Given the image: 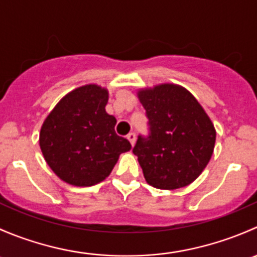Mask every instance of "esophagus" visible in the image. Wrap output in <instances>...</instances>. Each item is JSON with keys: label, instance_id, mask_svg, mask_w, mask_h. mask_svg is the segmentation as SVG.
<instances>
[{"label": "esophagus", "instance_id": "obj_1", "mask_svg": "<svg viewBox=\"0 0 257 257\" xmlns=\"http://www.w3.org/2000/svg\"><path fill=\"white\" fill-rule=\"evenodd\" d=\"M126 138H128V141L131 142V144H132V145L136 144V141H137L136 133H129L128 136H126Z\"/></svg>", "mask_w": 257, "mask_h": 257}]
</instances>
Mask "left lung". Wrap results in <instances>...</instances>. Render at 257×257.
Listing matches in <instances>:
<instances>
[{"label":"left lung","instance_id":"left-lung-1","mask_svg":"<svg viewBox=\"0 0 257 257\" xmlns=\"http://www.w3.org/2000/svg\"><path fill=\"white\" fill-rule=\"evenodd\" d=\"M150 134L133 153L149 185L174 190L193 183L211 159L216 131L196 98L181 85L163 83L137 93Z\"/></svg>","mask_w":257,"mask_h":257}]
</instances>
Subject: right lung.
I'll list each match as a JSON object with an SVG mask.
<instances>
[{"label":"right lung","instance_id":"obj_1","mask_svg":"<svg viewBox=\"0 0 257 257\" xmlns=\"http://www.w3.org/2000/svg\"><path fill=\"white\" fill-rule=\"evenodd\" d=\"M107 88L85 84L67 93L51 110L40 132L48 167L61 180L92 186L109 177L121 153L132 145L116 136L115 116L105 112Z\"/></svg>","mask_w":257,"mask_h":257}]
</instances>
